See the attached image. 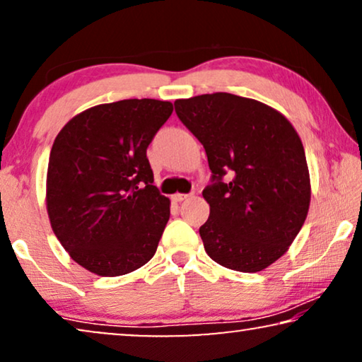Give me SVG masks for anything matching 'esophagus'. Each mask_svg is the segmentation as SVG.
Wrapping results in <instances>:
<instances>
[{"instance_id": "34e87169", "label": "esophagus", "mask_w": 362, "mask_h": 362, "mask_svg": "<svg viewBox=\"0 0 362 362\" xmlns=\"http://www.w3.org/2000/svg\"><path fill=\"white\" fill-rule=\"evenodd\" d=\"M187 197H189V194H180V192H177V194H175L171 197L173 201L175 202H181V201H185V199H187Z\"/></svg>"}]
</instances>
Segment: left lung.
<instances>
[{
	"label": "left lung",
	"instance_id": "obj_1",
	"mask_svg": "<svg viewBox=\"0 0 362 362\" xmlns=\"http://www.w3.org/2000/svg\"><path fill=\"white\" fill-rule=\"evenodd\" d=\"M176 115L204 146L211 214L199 227L212 260L260 272L288 250L310 207V175L298 133L274 108L234 93L175 102Z\"/></svg>",
	"mask_w": 362,
	"mask_h": 362
}]
</instances>
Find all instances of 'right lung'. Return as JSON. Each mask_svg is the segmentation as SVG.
<instances>
[{
  "label": "right lung",
  "mask_w": 362,
  "mask_h": 362,
  "mask_svg": "<svg viewBox=\"0 0 362 362\" xmlns=\"http://www.w3.org/2000/svg\"><path fill=\"white\" fill-rule=\"evenodd\" d=\"M173 103L128 98L88 108L54 140L47 214L69 255L92 274L118 276L155 255L170 199L153 185L146 148Z\"/></svg>",
  "instance_id": "obj_1"
}]
</instances>
